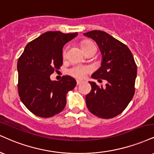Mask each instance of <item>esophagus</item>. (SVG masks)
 Here are the masks:
<instances>
[{
    "mask_svg": "<svg viewBox=\"0 0 154 154\" xmlns=\"http://www.w3.org/2000/svg\"><path fill=\"white\" fill-rule=\"evenodd\" d=\"M82 82V80H79V79H77V85H80Z\"/></svg>",
    "mask_w": 154,
    "mask_h": 154,
    "instance_id": "obj_1",
    "label": "esophagus"
}]
</instances>
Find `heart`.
I'll use <instances>...</instances> for the list:
<instances>
[{"label":"heart","instance_id":"b5f03b06","mask_svg":"<svg viewBox=\"0 0 154 154\" xmlns=\"http://www.w3.org/2000/svg\"><path fill=\"white\" fill-rule=\"evenodd\" d=\"M81 47H82V49L84 51H87V50L90 49H92V48H96V49H97L95 44L93 42L90 40H85L81 42ZM67 49L68 47H64V49H63L62 57H64V58L66 57V52H67ZM92 70V68L91 66L75 65L72 66V68H70V69L67 71V73L69 74V75L72 76V77H76V78L83 79L86 77L88 74L91 72Z\"/></svg>","mask_w":154,"mask_h":154}]
</instances>
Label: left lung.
<instances>
[{
  "instance_id": "8db88e82",
  "label": "left lung",
  "mask_w": 154,
  "mask_h": 154,
  "mask_svg": "<svg viewBox=\"0 0 154 154\" xmlns=\"http://www.w3.org/2000/svg\"><path fill=\"white\" fill-rule=\"evenodd\" d=\"M84 35L97 42L103 55L101 66L92 77L107 81L105 88L89 82L92 90L85 97L87 107L97 117L110 119L121 113L134 95L136 64L129 48L105 31L94 30Z\"/></svg>"
}]
</instances>
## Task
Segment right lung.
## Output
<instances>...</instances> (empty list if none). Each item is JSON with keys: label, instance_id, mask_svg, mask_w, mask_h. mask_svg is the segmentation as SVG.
Listing matches in <instances>:
<instances>
[{"label": "right lung", "instance_id": "1", "mask_svg": "<svg viewBox=\"0 0 154 154\" xmlns=\"http://www.w3.org/2000/svg\"><path fill=\"white\" fill-rule=\"evenodd\" d=\"M77 34L47 31L29 42L18 58V95L28 110L38 117H52L62 111L66 94L77 85L70 76L51 81L50 75L62 65L64 44Z\"/></svg>", "mask_w": 154, "mask_h": 154}]
</instances>
